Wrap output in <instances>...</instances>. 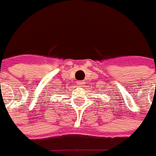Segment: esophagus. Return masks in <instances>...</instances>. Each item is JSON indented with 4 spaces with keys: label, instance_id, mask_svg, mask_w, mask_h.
I'll return each mask as SVG.
<instances>
[{
    "label": "esophagus",
    "instance_id": "34e87169",
    "mask_svg": "<svg viewBox=\"0 0 156 156\" xmlns=\"http://www.w3.org/2000/svg\"><path fill=\"white\" fill-rule=\"evenodd\" d=\"M83 84H84V82H83V81L78 82V85H83Z\"/></svg>",
    "mask_w": 156,
    "mask_h": 156
}]
</instances>
